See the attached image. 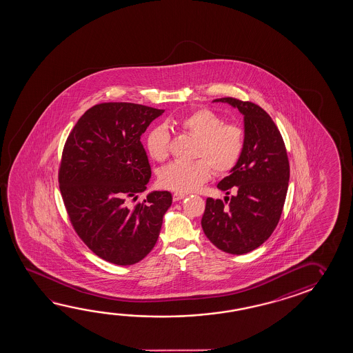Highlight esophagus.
<instances>
[{"mask_svg": "<svg viewBox=\"0 0 353 353\" xmlns=\"http://www.w3.org/2000/svg\"><path fill=\"white\" fill-rule=\"evenodd\" d=\"M184 197H186V195L183 192H174L173 194L174 201H179V200H183Z\"/></svg>", "mask_w": 353, "mask_h": 353, "instance_id": "34e87169", "label": "esophagus"}]
</instances>
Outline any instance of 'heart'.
I'll return each mask as SVG.
<instances>
[{"label": "heart", "mask_w": 353, "mask_h": 353, "mask_svg": "<svg viewBox=\"0 0 353 353\" xmlns=\"http://www.w3.org/2000/svg\"><path fill=\"white\" fill-rule=\"evenodd\" d=\"M181 131L196 138L195 157L190 163L173 161L159 173L161 185L174 192H192L209 179L211 169L220 175L230 172L239 161L245 148V131L234 123H223L212 111L201 108L173 121ZM145 147L154 161L168 157L169 132L164 125H156L145 137ZM212 168H210L209 167Z\"/></svg>", "instance_id": "heart-1"}]
</instances>
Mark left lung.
I'll use <instances>...</instances> for the list:
<instances>
[{"label": "left lung", "mask_w": 353, "mask_h": 353, "mask_svg": "<svg viewBox=\"0 0 353 353\" xmlns=\"http://www.w3.org/2000/svg\"><path fill=\"white\" fill-rule=\"evenodd\" d=\"M228 103L243 116L245 148L237 164L217 184L231 197H209L201 226L219 250L245 254L264 243L276 228L287 196L289 161L281 132L263 108L232 97Z\"/></svg>", "instance_id": "left-lung-1"}]
</instances>
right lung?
I'll use <instances>...</instances> for the list:
<instances>
[{
  "label": "right lung",
  "instance_id": "right-lung-1",
  "mask_svg": "<svg viewBox=\"0 0 353 353\" xmlns=\"http://www.w3.org/2000/svg\"><path fill=\"white\" fill-rule=\"evenodd\" d=\"M164 110L131 102L90 108L66 139L59 172L61 196L80 239L99 257L117 265L142 261L161 232L173 197L150 192L130 206L150 183L148 157L141 143Z\"/></svg>",
  "mask_w": 353,
  "mask_h": 353
}]
</instances>
